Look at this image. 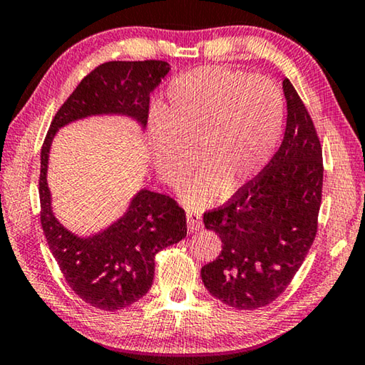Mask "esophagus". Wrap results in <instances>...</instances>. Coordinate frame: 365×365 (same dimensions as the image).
<instances>
[{"label":"esophagus","mask_w":365,"mask_h":365,"mask_svg":"<svg viewBox=\"0 0 365 365\" xmlns=\"http://www.w3.org/2000/svg\"><path fill=\"white\" fill-rule=\"evenodd\" d=\"M187 227H188L190 233H195L200 230V228L202 227L200 214H196L193 211H187Z\"/></svg>","instance_id":"obj_1"}]
</instances>
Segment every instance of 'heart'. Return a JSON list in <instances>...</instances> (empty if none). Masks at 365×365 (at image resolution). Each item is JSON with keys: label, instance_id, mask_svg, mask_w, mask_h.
Listing matches in <instances>:
<instances>
[{"label": "heart", "instance_id": "b5f03b06", "mask_svg": "<svg viewBox=\"0 0 365 365\" xmlns=\"http://www.w3.org/2000/svg\"><path fill=\"white\" fill-rule=\"evenodd\" d=\"M160 122L150 127L153 163L160 180L180 185L201 170L182 200L193 209L219 201L252 180L274 154L283 130V98L272 80L224 67H201L168 88ZM195 156H192V151Z\"/></svg>", "mask_w": 365, "mask_h": 365}]
</instances>
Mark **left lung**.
<instances>
[{
  "label": "left lung",
  "instance_id": "obj_1",
  "mask_svg": "<svg viewBox=\"0 0 365 365\" xmlns=\"http://www.w3.org/2000/svg\"><path fill=\"white\" fill-rule=\"evenodd\" d=\"M287 128L282 145L255 180L227 206L205 214L222 251L201 269L214 298L237 309L270 304L301 267L316 238L322 200V148L301 98L283 80Z\"/></svg>",
  "mask_w": 365,
  "mask_h": 365
}]
</instances>
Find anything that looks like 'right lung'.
I'll use <instances>...</instances> for the list:
<instances>
[{
    "instance_id": "add662e5",
    "label": "right lung",
    "mask_w": 365,
    "mask_h": 365,
    "mask_svg": "<svg viewBox=\"0 0 365 365\" xmlns=\"http://www.w3.org/2000/svg\"><path fill=\"white\" fill-rule=\"evenodd\" d=\"M165 61H110L88 73L54 115L41 148V227L66 282L78 298L103 311H119L150 292L154 256L187 237L185 211L172 197L140 188L119 219L88 237L71 232L53 209L48 164L53 140L76 120L122 115L145 132L150 95L168 76Z\"/></svg>"
}]
</instances>
